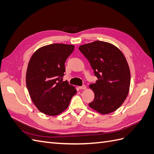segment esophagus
Here are the masks:
<instances>
[{"instance_id": "34e87169", "label": "esophagus", "mask_w": 154, "mask_h": 154, "mask_svg": "<svg viewBox=\"0 0 154 154\" xmlns=\"http://www.w3.org/2000/svg\"><path fill=\"white\" fill-rule=\"evenodd\" d=\"M85 88H86L85 85H82V86L79 87V89H80V90H84V89H85Z\"/></svg>"}]
</instances>
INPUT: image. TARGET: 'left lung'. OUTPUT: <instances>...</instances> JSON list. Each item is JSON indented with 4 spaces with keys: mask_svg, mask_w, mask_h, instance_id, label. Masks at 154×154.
<instances>
[{
    "mask_svg": "<svg viewBox=\"0 0 154 154\" xmlns=\"http://www.w3.org/2000/svg\"><path fill=\"white\" fill-rule=\"evenodd\" d=\"M88 60L97 78L89 85L94 99L88 104L101 114H108L119 108L128 96L130 72L124 54L116 46L96 40L79 47Z\"/></svg>",
    "mask_w": 154,
    "mask_h": 154,
    "instance_id": "obj_1",
    "label": "left lung"
}]
</instances>
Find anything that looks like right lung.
<instances>
[{
    "label": "right lung",
    "mask_w": 154,
    "mask_h": 154,
    "mask_svg": "<svg viewBox=\"0 0 154 154\" xmlns=\"http://www.w3.org/2000/svg\"><path fill=\"white\" fill-rule=\"evenodd\" d=\"M74 49L73 45L53 44L38 49L30 58L26 86L36 108L46 115L61 114L77 92L74 86L62 81L65 62Z\"/></svg>",
    "instance_id": "1"
}]
</instances>
